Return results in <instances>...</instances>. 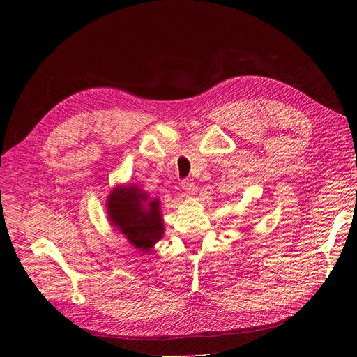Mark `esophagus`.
<instances>
[{
	"label": "esophagus",
	"instance_id": "esophagus-1",
	"mask_svg": "<svg viewBox=\"0 0 357 357\" xmlns=\"http://www.w3.org/2000/svg\"><path fill=\"white\" fill-rule=\"evenodd\" d=\"M181 185H182V188L186 194H194L195 192V182L192 179H183Z\"/></svg>",
	"mask_w": 357,
	"mask_h": 357
}]
</instances>
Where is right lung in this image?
<instances>
[{
	"instance_id": "add662e5",
	"label": "right lung",
	"mask_w": 357,
	"mask_h": 357,
	"mask_svg": "<svg viewBox=\"0 0 357 357\" xmlns=\"http://www.w3.org/2000/svg\"><path fill=\"white\" fill-rule=\"evenodd\" d=\"M107 213L112 226L140 252H150L163 237L160 201L149 199L136 185L116 186L108 195Z\"/></svg>"
}]
</instances>
